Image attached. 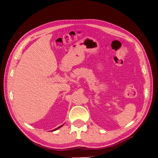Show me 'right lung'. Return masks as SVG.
<instances>
[{
  "instance_id": "right-lung-1",
  "label": "right lung",
  "mask_w": 158,
  "mask_h": 158,
  "mask_svg": "<svg viewBox=\"0 0 158 158\" xmlns=\"http://www.w3.org/2000/svg\"><path fill=\"white\" fill-rule=\"evenodd\" d=\"M63 125H61V126H60V127H59L58 128H55V129H54V130H52V131H56V130H57V129H59V128H60L61 127H63Z\"/></svg>"
}]
</instances>
